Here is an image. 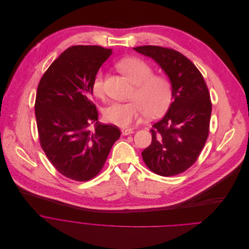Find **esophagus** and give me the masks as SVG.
I'll use <instances>...</instances> for the list:
<instances>
[{
  "label": "esophagus",
  "instance_id": "obj_1",
  "mask_svg": "<svg viewBox=\"0 0 249 249\" xmlns=\"http://www.w3.org/2000/svg\"><path fill=\"white\" fill-rule=\"evenodd\" d=\"M132 132H133V130L131 128H122V134L123 135H128Z\"/></svg>",
  "mask_w": 249,
  "mask_h": 249
}]
</instances>
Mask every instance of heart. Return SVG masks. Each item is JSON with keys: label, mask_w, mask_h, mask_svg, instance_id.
Returning a JSON list of instances; mask_svg holds the SVG:
<instances>
[{"label": "heart", "mask_w": 249, "mask_h": 249, "mask_svg": "<svg viewBox=\"0 0 249 249\" xmlns=\"http://www.w3.org/2000/svg\"><path fill=\"white\" fill-rule=\"evenodd\" d=\"M117 68L133 84L128 102H113L103 110V118L112 124L127 127L138 122L145 114L157 118L167 111L173 99V85L168 77L153 74L152 67L137 57L124 58ZM92 94L97 98L105 96V76L98 71L91 82Z\"/></svg>", "instance_id": "1"}]
</instances>
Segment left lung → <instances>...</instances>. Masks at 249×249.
I'll list each match as a JSON object with an SVG mask.
<instances>
[{"label":"left lung","mask_w":249,"mask_h":249,"mask_svg":"<svg viewBox=\"0 0 249 249\" xmlns=\"http://www.w3.org/2000/svg\"><path fill=\"white\" fill-rule=\"evenodd\" d=\"M168 74L173 99L166 116L152 125V142L142 152L148 169L172 177L185 172L199 157L209 135L212 103L203 75L181 53L160 46H140Z\"/></svg>","instance_id":"left-lung-1"}]
</instances>
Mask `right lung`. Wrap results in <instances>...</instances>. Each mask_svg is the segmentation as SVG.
I'll return each instance as SVG.
<instances>
[{"label": "right lung", "mask_w": 249, "mask_h": 249, "mask_svg": "<svg viewBox=\"0 0 249 249\" xmlns=\"http://www.w3.org/2000/svg\"><path fill=\"white\" fill-rule=\"evenodd\" d=\"M112 53L101 46H71L38 84L34 109L40 145L54 168L72 180L87 181L100 173L121 136L118 126L98 122L91 101L92 79Z\"/></svg>", "instance_id": "obj_1"}]
</instances>
